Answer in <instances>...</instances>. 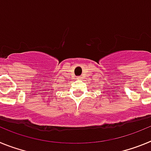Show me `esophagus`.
<instances>
[{
  "label": "esophagus",
  "mask_w": 151,
  "mask_h": 151,
  "mask_svg": "<svg viewBox=\"0 0 151 151\" xmlns=\"http://www.w3.org/2000/svg\"><path fill=\"white\" fill-rule=\"evenodd\" d=\"M76 79H77V80H80V79H82V78H81V77H76Z\"/></svg>",
  "instance_id": "34e87169"
}]
</instances>
